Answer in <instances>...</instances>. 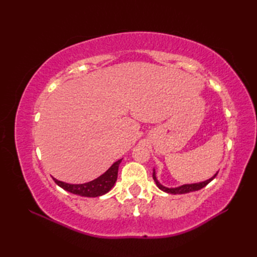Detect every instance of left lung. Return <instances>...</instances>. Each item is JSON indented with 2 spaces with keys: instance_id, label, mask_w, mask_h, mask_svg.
Wrapping results in <instances>:
<instances>
[{
  "instance_id": "1",
  "label": "left lung",
  "mask_w": 257,
  "mask_h": 257,
  "mask_svg": "<svg viewBox=\"0 0 257 257\" xmlns=\"http://www.w3.org/2000/svg\"><path fill=\"white\" fill-rule=\"evenodd\" d=\"M216 174H217V172H216L212 178L205 180V181L198 182V183L182 184V185H179V187H176V188H168V187H165V185H162V184L159 182V180L157 179L155 168H154V172H152V178H154L155 182H156V184H157V187L159 188L161 191H163V192L170 193V194H185V193L194 192V191H198V190H201L202 188H204L205 185L209 184V183L212 181V180L216 177Z\"/></svg>"
}]
</instances>
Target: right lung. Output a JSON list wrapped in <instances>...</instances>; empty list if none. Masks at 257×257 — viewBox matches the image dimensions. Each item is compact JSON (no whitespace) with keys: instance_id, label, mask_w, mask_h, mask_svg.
I'll use <instances>...</instances> for the list:
<instances>
[{"instance_id":"obj_1","label":"right lung","mask_w":257,"mask_h":257,"mask_svg":"<svg viewBox=\"0 0 257 257\" xmlns=\"http://www.w3.org/2000/svg\"><path fill=\"white\" fill-rule=\"evenodd\" d=\"M121 160L122 159H119L118 161L112 163L111 167L109 168L105 173H102L100 177H98L97 179L92 180V181L86 182V183L72 184V183L59 181V180L55 178H53V180L62 189H64L65 191H68V192L73 194L86 196V198H96V196H101L103 194L108 193L109 191L112 189L114 183H116L117 177H118V168Z\"/></svg>"}]
</instances>
